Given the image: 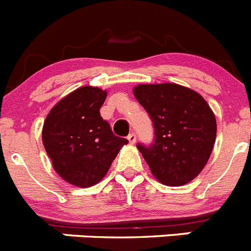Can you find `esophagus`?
<instances>
[{"instance_id": "1", "label": "esophagus", "mask_w": 251, "mask_h": 251, "mask_svg": "<svg viewBox=\"0 0 251 251\" xmlns=\"http://www.w3.org/2000/svg\"><path fill=\"white\" fill-rule=\"evenodd\" d=\"M127 140L131 144H135V142H136V135H135V132H130V134L127 135Z\"/></svg>"}]
</instances>
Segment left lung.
<instances>
[{
  "mask_svg": "<svg viewBox=\"0 0 251 251\" xmlns=\"http://www.w3.org/2000/svg\"><path fill=\"white\" fill-rule=\"evenodd\" d=\"M134 95L152 121V144H137L152 175L169 186L195 179L216 139L215 115L206 101L176 83L139 85Z\"/></svg>",
  "mask_w": 251,
  "mask_h": 251,
  "instance_id": "obj_1",
  "label": "left lung"
}]
</instances>
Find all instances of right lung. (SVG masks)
<instances>
[{
	"label": "right lung",
	"instance_id": "obj_1",
	"mask_svg": "<svg viewBox=\"0 0 251 251\" xmlns=\"http://www.w3.org/2000/svg\"><path fill=\"white\" fill-rule=\"evenodd\" d=\"M106 91L85 86L58 101L42 128L45 150L56 173L70 184H98L127 140L114 135L100 109Z\"/></svg>",
	"mask_w": 251,
	"mask_h": 251
}]
</instances>
